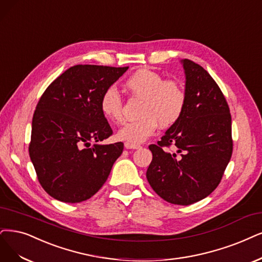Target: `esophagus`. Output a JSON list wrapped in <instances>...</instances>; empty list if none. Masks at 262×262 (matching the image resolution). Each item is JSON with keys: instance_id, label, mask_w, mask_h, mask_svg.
I'll return each mask as SVG.
<instances>
[{"instance_id": "obj_1", "label": "esophagus", "mask_w": 262, "mask_h": 262, "mask_svg": "<svg viewBox=\"0 0 262 262\" xmlns=\"http://www.w3.org/2000/svg\"><path fill=\"white\" fill-rule=\"evenodd\" d=\"M124 146L126 149H139L140 148L139 144H133V143H128V142H125Z\"/></svg>"}]
</instances>
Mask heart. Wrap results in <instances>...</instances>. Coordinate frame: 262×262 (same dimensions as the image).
Wrapping results in <instances>:
<instances>
[{
    "mask_svg": "<svg viewBox=\"0 0 262 262\" xmlns=\"http://www.w3.org/2000/svg\"><path fill=\"white\" fill-rule=\"evenodd\" d=\"M133 97L142 99L136 121L126 123L116 133L119 140L138 144L149 139L158 125L168 128L175 125L183 113L187 96L182 86L150 69H139L125 82ZM100 110L112 123L123 121V100L114 87L106 89L100 98Z\"/></svg>",
    "mask_w": 262,
    "mask_h": 262,
    "instance_id": "obj_1",
    "label": "heart"
}]
</instances>
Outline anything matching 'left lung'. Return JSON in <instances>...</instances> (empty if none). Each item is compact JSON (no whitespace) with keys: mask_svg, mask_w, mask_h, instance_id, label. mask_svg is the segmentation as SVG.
<instances>
[{"mask_svg":"<svg viewBox=\"0 0 262 262\" xmlns=\"http://www.w3.org/2000/svg\"><path fill=\"white\" fill-rule=\"evenodd\" d=\"M186 74V106L158 144H150L147 179L171 204L190 205L208 196L220 183L233 141L231 114L219 86L200 64L181 60ZM173 145L177 152L165 148Z\"/></svg>","mask_w":262,"mask_h":262,"instance_id":"8db88e82","label":"left lung"}]
</instances>
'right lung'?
Here are the masks:
<instances>
[{
    "instance_id": "obj_1",
    "label": "right lung",
    "mask_w": 262,
    "mask_h": 262,
    "mask_svg": "<svg viewBox=\"0 0 262 262\" xmlns=\"http://www.w3.org/2000/svg\"><path fill=\"white\" fill-rule=\"evenodd\" d=\"M127 69L76 64L41 96L32 119L29 154L38 181L52 198L80 203L92 198L108 179L124 144L97 143L112 135L100 110V98Z\"/></svg>"
}]
</instances>
